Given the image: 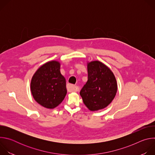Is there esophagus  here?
Segmentation results:
<instances>
[{
    "mask_svg": "<svg viewBox=\"0 0 155 155\" xmlns=\"http://www.w3.org/2000/svg\"><path fill=\"white\" fill-rule=\"evenodd\" d=\"M67 88H68V90L69 92H76L77 91V86L71 84H68L67 85Z\"/></svg>",
    "mask_w": 155,
    "mask_h": 155,
    "instance_id": "34e87169",
    "label": "esophagus"
}]
</instances>
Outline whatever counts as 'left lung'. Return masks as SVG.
Listing matches in <instances>:
<instances>
[{
	"instance_id": "8db88e82",
	"label": "left lung",
	"mask_w": 155,
	"mask_h": 155,
	"mask_svg": "<svg viewBox=\"0 0 155 155\" xmlns=\"http://www.w3.org/2000/svg\"><path fill=\"white\" fill-rule=\"evenodd\" d=\"M87 81L80 91L83 103L91 111L103 109L112 102L117 91L115 77L99 61L87 63Z\"/></svg>"
}]
</instances>
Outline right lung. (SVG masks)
Wrapping results in <instances>:
<instances>
[{
	"mask_svg": "<svg viewBox=\"0 0 155 155\" xmlns=\"http://www.w3.org/2000/svg\"><path fill=\"white\" fill-rule=\"evenodd\" d=\"M31 91L35 101L41 106L51 109L59 105L67 94L60 62L51 61L40 67L32 78Z\"/></svg>",
	"mask_w": 155,
	"mask_h": 155,
	"instance_id": "obj_1",
	"label": "right lung"
}]
</instances>
